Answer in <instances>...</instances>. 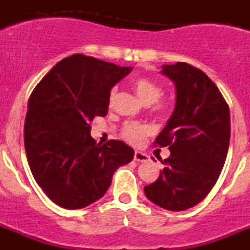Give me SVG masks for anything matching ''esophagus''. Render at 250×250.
<instances>
[{
	"label": "esophagus",
	"instance_id": "34e87169",
	"mask_svg": "<svg viewBox=\"0 0 250 250\" xmlns=\"http://www.w3.org/2000/svg\"><path fill=\"white\" fill-rule=\"evenodd\" d=\"M134 160L135 161H147L149 160V155H146L145 152L135 151L134 152Z\"/></svg>",
	"mask_w": 250,
	"mask_h": 250
}]
</instances>
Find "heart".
<instances>
[{
	"label": "heart",
	"mask_w": 250,
	"mask_h": 250,
	"mask_svg": "<svg viewBox=\"0 0 250 250\" xmlns=\"http://www.w3.org/2000/svg\"><path fill=\"white\" fill-rule=\"evenodd\" d=\"M132 87L135 90L138 98L140 99L141 103H144L145 105H151L156 103V101L161 98L163 95V89L158 83L149 79V77H136L135 80L132 81ZM115 96H116V89H112L109 95V104L111 105L114 101ZM155 109L158 111H164L167 109V104L160 103L158 101L155 105ZM147 134V127L139 125L135 123H127L125 126L121 130V136L126 141H129L130 144L139 145L141 141L144 140V138Z\"/></svg>",
	"instance_id": "b5f03b06"
}]
</instances>
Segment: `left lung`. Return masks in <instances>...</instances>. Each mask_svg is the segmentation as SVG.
<instances>
[{
	"instance_id": "8db88e82",
	"label": "left lung",
	"mask_w": 250,
	"mask_h": 250,
	"mask_svg": "<svg viewBox=\"0 0 250 250\" xmlns=\"http://www.w3.org/2000/svg\"><path fill=\"white\" fill-rule=\"evenodd\" d=\"M176 87V105L167 126L156 136L170 156L155 182L144 187L154 204L180 211L210 193L222 173L230 140V111L215 83L199 68L185 62L164 65Z\"/></svg>"
}]
</instances>
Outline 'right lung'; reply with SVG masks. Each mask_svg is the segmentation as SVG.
Listing matches in <instances>:
<instances>
[{"label": "right lung", "instance_id": "right-lung-1", "mask_svg": "<svg viewBox=\"0 0 250 250\" xmlns=\"http://www.w3.org/2000/svg\"><path fill=\"white\" fill-rule=\"evenodd\" d=\"M131 67L75 54L42 77L28 100L25 149L31 173L55 204L81 209L105 195L112 174L134 158L120 140L101 145L90 135L109 110L112 86Z\"/></svg>", "mask_w": 250, "mask_h": 250}]
</instances>
